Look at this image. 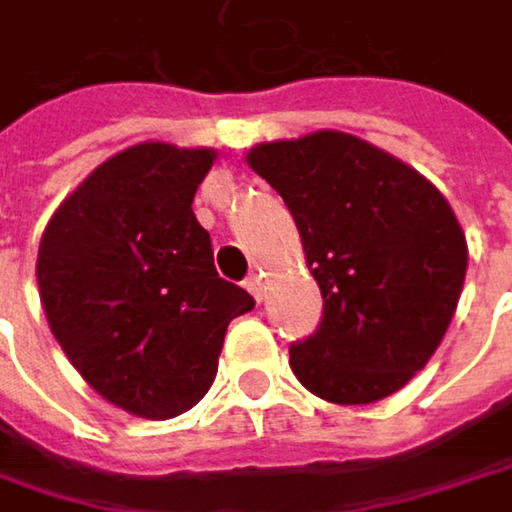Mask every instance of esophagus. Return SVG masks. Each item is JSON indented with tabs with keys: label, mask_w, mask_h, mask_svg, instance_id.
Returning <instances> with one entry per match:
<instances>
[{
	"label": "esophagus",
	"mask_w": 512,
	"mask_h": 512,
	"mask_svg": "<svg viewBox=\"0 0 512 512\" xmlns=\"http://www.w3.org/2000/svg\"><path fill=\"white\" fill-rule=\"evenodd\" d=\"M246 287H249V293L255 296L257 302H263V296H266V284H263V272H252V275L246 278Z\"/></svg>",
	"instance_id": "34e87169"
}]
</instances>
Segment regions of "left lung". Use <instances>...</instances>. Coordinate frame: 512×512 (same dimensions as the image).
I'll return each instance as SVG.
<instances>
[{"label": "left lung", "instance_id": "1", "mask_svg": "<svg viewBox=\"0 0 512 512\" xmlns=\"http://www.w3.org/2000/svg\"><path fill=\"white\" fill-rule=\"evenodd\" d=\"M246 162L287 204L323 293L290 347L296 379L341 406L400 391L439 350L468 269L448 198L412 165L338 130L255 145Z\"/></svg>", "mask_w": 512, "mask_h": 512}]
</instances>
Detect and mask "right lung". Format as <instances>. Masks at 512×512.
<instances>
[{
    "label": "right lung",
    "instance_id": "add662e5",
    "mask_svg": "<svg viewBox=\"0 0 512 512\" xmlns=\"http://www.w3.org/2000/svg\"><path fill=\"white\" fill-rule=\"evenodd\" d=\"M213 148L142 142L97 165L52 213L38 249L50 332L112 406L165 421L216 379L228 323L255 299L219 278L192 201Z\"/></svg>",
    "mask_w": 512,
    "mask_h": 512
}]
</instances>
